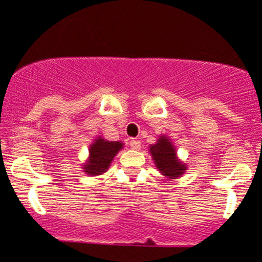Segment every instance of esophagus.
I'll return each mask as SVG.
<instances>
[{
  "mask_svg": "<svg viewBox=\"0 0 262 262\" xmlns=\"http://www.w3.org/2000/svg\"><path fill=\"white\" fill-rule=\"evenodd\" d=\"M130 146H131V149L139 150L140 147H141V142H140V140L131 139V140H130Z\"/></svg>",
  "mask_w": 262,
  "mask_h": 262,
  "instance_id": "1",
  "label": "esophagus"
}]
</instances>
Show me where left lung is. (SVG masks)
I'll return each instance as SVG.
<instances>
[{
  "label": "left lung",
  "mask_w": 262,
  "mask_h": 262,
  "mask_svg": "<svg viewBox=\"0 0 262 262\" xmlns=\"http://www.w3.org/2000/svg\"><path fill=\"white\" fill-rule=\"evenodd\" d=\"M150 152L158 169L168 178H177L185 173L186 165L177 159L174 146L167 137L162 136L157 144L151 145Z\"/></svg>",
  "instance_id": "1"
}]
</instances>
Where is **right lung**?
Masks as SVG:
<instances>
[{
    "label": "right lung",
    "instance_id": "obj_1",
    "mask_svg": "<svg viewBox=\"0 0 262 262\" xmlns=\"http://www.w3.org/2000/svg\"><path fill=\"white\" fill-rule=\"evenodd\" d=\"M122 146V142L120 141H107L104 139L95 140L94 144L90 146V157L88 163L84 165L86 174L98 176L104 173Z\"/></svg>",
    "mask_w": 262,
    "mask_h": 262
}]
</instances>
